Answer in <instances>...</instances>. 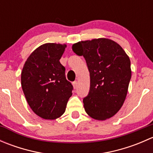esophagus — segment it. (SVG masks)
<instances>
[{
    "label": "esophagus",
    "mask_w": 153,
    "mask_h": 153,
    "mask_svg": "<svg viewBox=\"0 0 153 153\" xmlns=\"http://www.w3.org/2000/svg\"><path fill=\"white\" fill-rule=\"evenodd\" d=\"M72 85H73V86H74V88H76L77 87V86H78V82H77L76 81H74V82H72Z\"/></svg>",
    "instance_id": "esophagus-1"
}]
</instances>
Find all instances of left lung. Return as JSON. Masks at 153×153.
Masks as SVG:
<instances>
[{
  "instance_id": "left-lung-1",
  "label": "left lung",
  "mask_w": 153,
  "mask_h": 153,
  "mask_svg": "<svg viewBox=\"0 0 153 153\" xmlns=\"http://www.w3.org/2000/svg\"><path fill=\"white\" fill-rule=\"evenodd\" d=\"M72 50L85 58L90 87L83 100L86 113L96 120L111 118L123 106L131 79L130 60L122 47L107 38L80 41Z\"/></svg>"
}]
</instances>
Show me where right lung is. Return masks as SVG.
Here are the masks:
<instances>
[{
    "instance_id": "1",
    "label": "right lung",
    "mask_w": 153,
    "mask_h": 153,
    "mask_svg": "<svg viewBox=\"0 0 153 153\" xmlns=\"http://www.w3.org/2000/svg\"><path fill=\"white\" fill-rule=\"evenodd\" d=\"M66 44L48 43L32 52L21 72V86L32 110L41 118L54 120L66 110L73 86L60 63Z\"/></svg>"
}]
</instances>
